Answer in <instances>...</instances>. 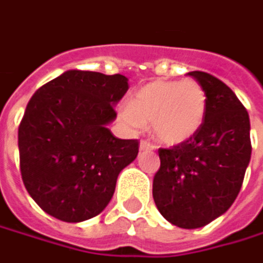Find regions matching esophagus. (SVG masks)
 Instances as JSON below:
<instances>
[{"mask_svg":"<svg viewBox=\"0 0 263 263\" xmlns=\"http://www.w3.org/2000/svg\"><path fill=\"white\" fill-rule=\"evenodd\" d=\"M156 147L155 144H152L150 141H147V140H141L140 141V150L141 152H147V150H155Z\"/></svg>","mask_w":263,"mask_h":263,"instance_id":"1","label":"esophagus"}]
</instances>
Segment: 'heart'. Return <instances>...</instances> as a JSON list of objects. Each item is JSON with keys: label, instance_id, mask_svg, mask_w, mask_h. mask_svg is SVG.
Masks as SVG:
<instances>
[{"label": "heart", "instance_id": "b5f03b06", "mask_svg": "<svg viewBox=\"0 0 263 263\" xmlns=\"http://www.w3.org/2000/svg\"><path fill=\"white\" fill-rule=\"evenodd\" d=\"M207 111V93L196 80H156L138 89L129 105L120 108L122 120L140 129L152 123L155 137L168 146L192 138Z\"/></svg>", "mask_w": 263, "mask_h": 263}]
</instances>
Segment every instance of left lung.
I'll list each match as a JSON object with an SVG mask.
<instances>
[{
  "mask_svg": "<svg viewBox=\"0 0 263 263\" xmlns=\"http://www.w3.org/2000/svg\"><path fill=\"white\" fill-rule=\"evenodd\" d=\"M207 93L201 129L187 141L159 148L153 178L159 213L183 229L202 228L226 213L238 196L250 162V119L237 95L209 72L192 71Z\"/></svg>",
  "mask_w": 263,
  "mask_h": 263,
  "instance_id": "1",
  "label": "left lung"
}]
</instances>
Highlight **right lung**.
<instances>
[{
    "mask_svg": "<svg viewBox=\"0 0 263 263\" xmlns=\"http://www.w3.org/2000/svg\"><path fill=\"white\" fill-rule=\"evenodd\" d=\"M122 74L70 70L41 86L19 125L21 174L31 198L68 223L98 216L119 173L138 155V140L107 128L128 90Z\"/></svg>",
    "mask_w": 263,
    "mask_h": 263,
    "instance_id": "1",
    "label": "right lung"
}]
</instances>
